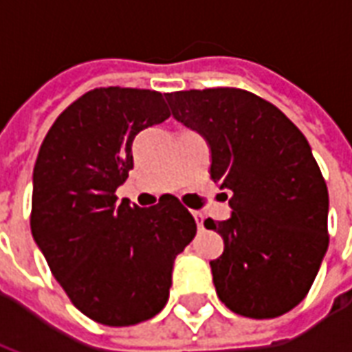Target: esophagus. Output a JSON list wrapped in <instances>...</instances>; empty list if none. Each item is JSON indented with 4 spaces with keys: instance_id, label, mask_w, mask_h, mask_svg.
<instances>
[{
    "instance_id": "obj_1",
    "label": "esophagus",
    "mask_w": 352,
    "mask_h": 352,
    "mask_svg": "<svg viewBox=\"0 0 352 352\" xmlns=\"http://www.w3.org/2000/svg\"><path fill=\"white\" fill-rule=\"evenodd\" d=\"M194 221H196V224H198L199 230H204V214L194 213Z\"/></svg>"
}]
</instances>
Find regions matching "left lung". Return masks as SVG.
Returning <instances> with one entry per match:
<instances>
[{
	"mask_svg": "<svg viewBox=\"0 0 352 352\" xmlns=\"http://www.w3.org/2000/svg\"><path fill=\"white\" fill-rule=\"evenodd\" d=\"M166 100L177 122L206 139L209 175L232 194L230 219L204 222L224 239L209 262L221 302L251 318L294 309L328 251V188L307 139L245 90H186Z\"/></svg>",
	"mask_w": 352,
	"mask_h": 352,
	"instance_id": "obj_1",
	"label": "left lung"
}]
</instances>
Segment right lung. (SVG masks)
Here are the masks:
<instances>
[{"mask_svg": "<svg viewBox=\"0 0 352 352\" xmlns=\"http://www.w3.org/2000/svg\"><path fill=\"white\" fill-rule=\"evenodd\" d=\"M169 111L160 92L96 88L47 133L34 168L32 234L73 305L96 322L130 326L158 315L196 222L169 196L141 209L115 192L133 168L131 143Z\"/></svg>", "mask_w": 352, "mask_h": 352, "instance_id": "1", "label": "right lung"}]
</instances>
